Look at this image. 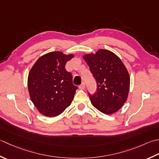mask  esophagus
<instances>
[{
	"instance_id": "obj_1",
	"label": "esophagus",
	"mask_w": 159,
	"mask_h": 159,
	"mask_svg": "<svg viewBox=\"0 0 159 159\" xmlns=\"http://www.w3.org/2000/svg\"><path fill=\"white\" fill-rule=\"evenodd\" d=\"M85 88V83H82L80 85H79V88L80 89H84Z\"/></svg>"
}]
</instances>
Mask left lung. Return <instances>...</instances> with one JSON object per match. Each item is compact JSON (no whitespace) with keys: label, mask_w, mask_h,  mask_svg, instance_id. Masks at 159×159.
<instances>
[{"label":"left lung","mask_w":159,"mask_h":159,"mask_svg":"<svg viewBox=\"0 0 159 159\" xmlns=\"http://www.w3.org/2000/svg\"><path fill=\"white\" fill-rule=\"evenodd\" d=\"M83 58L97 85L94 94L88 93L93 106L105 114L116 112L125 103L129 93L130 78L125 65L106 49L86 54Z\"/></svg>","instance_id":"obj_1"}]
</instances>
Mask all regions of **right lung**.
<instances>
[{
	"label": "right lung",
	"instance_id": "add662e5",
	"mask_svg": "<svg viewBox=\"0 0 159 159\" xmlns=\"http://www.w3.org/2000/svg\"><path fill=\"white\" fill-rule=\"evenodd\" d=\"M73 54L49 52L40 57L28 76V90L34 105L43 115L57 116L71 103L78 87L65 65Z\"/></svg>",
	"mask_w": 159,
	"mask_h": 159
}]
</instances>
